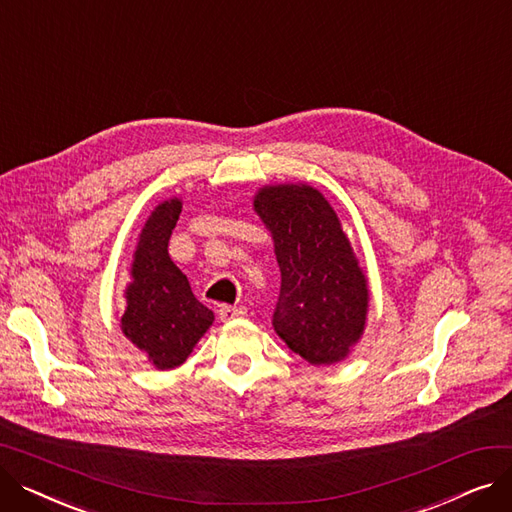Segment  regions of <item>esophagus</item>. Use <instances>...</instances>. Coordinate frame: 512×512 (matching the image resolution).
I'll use <instances>...</instances> for the list:
<instances>
[{
    "mask_svg": "<svg viewBox=\"0 0 512 512\" xmlns=\"http://www.w3.org/2000/svg\"><path fill=\"white\" fill-rule=\"evenodd\" d=\"M245 313H247V311H245V307H232V305H222V307H220V311H218V315H220V319H222V321L238 319V317H242Z\"/></svg>",
    "mask_w": 512,
    "mask_h": 512,
    "instance_id": "esophagus-1",
    "label": "esophagus"
}]
</instances>
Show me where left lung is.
I'll use <instances>...</instances> for the list:
<instances>
[{
  "instance_id": "obj_1",
  "label": "left lung",
  "mask_w": 512,
  "mask_h": 512,
  "mask_svg": "<svg viewBox=\"0 0 512 512\" xmlns=\"http://www.w3.org/2000/svg\"><path fill=\"white\" fill-rule=\"evenodd\" d=\"M253 207L282 274L276 334L311 365L344 361L365 332L369 284L336 211L305 182L263 186Z\"/></svg>"
}]
</instances>
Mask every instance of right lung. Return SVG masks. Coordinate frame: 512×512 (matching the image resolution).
<instances>
[{"label": "right lung", "mask_w": 512, "mask_h": 512, "mask_svg": "<svg viewBox=\"0 0 512 512\" xmlns=\"http://www.w3.org/2000/svg\"><path fill=\"white\" fill-rule=\"evenodd\" d=\"M180 211L182 201L174 197L159 203L147 218L132 257L120 319L122 334L161 371L182 365L215 319L168 255Z\"/></svg>", "instance_id": "1"}]
</instances>
